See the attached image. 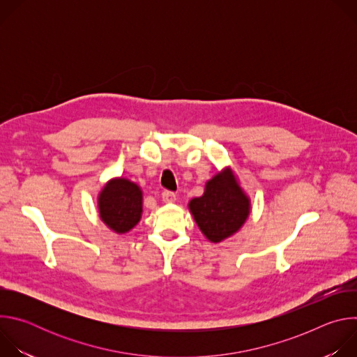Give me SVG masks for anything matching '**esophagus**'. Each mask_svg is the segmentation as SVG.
<instances>
[{"instance_id":"34e87169","label":"esophagus","mask_w":357,"mask_h":357,"mask_svg":"<svg viewBox=\"0 0 357 357\" xmlns=\"http://www.w3.org/2000/svg\"><path fill=\"white\" fill-rule=\"evenodd\" d=\"M161 196H162V200L165 203H174L176 200V195L174 192H171V190H164Z\"/></svg>"}]
</instances>
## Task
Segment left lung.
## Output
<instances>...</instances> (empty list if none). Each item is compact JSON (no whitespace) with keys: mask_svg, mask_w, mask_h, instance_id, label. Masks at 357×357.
Returning a JSON list of instances; mask_svg holds the SVG:
<instances>
[{"mask_svg":"<svg viewBox=\"0 0 357 357\" xmlns=\"http://www.w3.org/2000/svg\"><path fill=\"white\" fill-rule=\"evenodd\" d=\"M189 209L202 233L211 241L219 243L243 226L250 203L234 175L226 171L206 183L205 193L192 199Z\"/></svg>","mask_w":357,"mask_h":357,"instance_id":"left-lung-1","label":"left lung"}]
</instances>
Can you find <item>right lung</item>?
Here are the masks:
<instances>
[{
    "mask_svg": "<svg viewBox=\"0 0 357 357\" xmlns=\"http://www.w3.org/2000/svg\"><path fill=\"white\" fill-rule=\"evenodd\" d=\"M100 218L117 233L131 230L141 218L142 193L128 179H113L98 196Z\"/></svg>",
    "mask_w": 357,
    "mask_h": 357,
    "instance_id": "obj_1",
    "label": "right lung"
}]
</instances>
